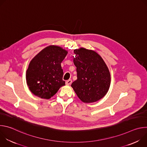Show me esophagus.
<instances>
[{"label": "esophagus", "instance_id": "esophagus-1", "mask_svg": "<svg viewBox=\"0 0 147 147\" xmlns=\"http://www.w3.org/2000/svg\"><path fill=\"white\" fill-rule=\"evenodd\" d=\"M71 82H72V80L70 79V80H69L66 81V85H70L71 84Z\"/></svg>", "mask_w": 147, "mask_h": 147}]
</instances>
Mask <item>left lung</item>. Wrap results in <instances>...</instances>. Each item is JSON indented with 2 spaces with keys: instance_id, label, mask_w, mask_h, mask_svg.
<instances>
[{
  "instance_id": "left-lung-1",
  "label": "left lung",
  "mask_w": 147,
  "mask_h": 147,
  "mask_svg": "<svg viewBox=\"0 0 147 147\" xmlns=\"http://www.w3.org/2000/svg\"><path fill=\"white\" fill-rule=\"evenodd\" d=\"M74 52L77 79L71 84V87L83 102L100 99L107 94L111 84V74L105 63L91 50L81 48Z\"/></svg>"
}]
</instances>
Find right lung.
Masks as SVG:
<instances>
[{"label":"right lung","mask_w":147,"mask_h":147,"mask_svg":"<svg viewBox=\"0 0 147 147\" xmlns=\"http://www.w3.org/2000/svg\"><path fill=\"white\" fill-rule=\"evenodd\" d=\"M67 52L57 46H49L38 53L30 61L26 72L30 90L41 98L53 96L65 81L61 63Z\"/></svg>","instance_id":"1"}]
</instances>
